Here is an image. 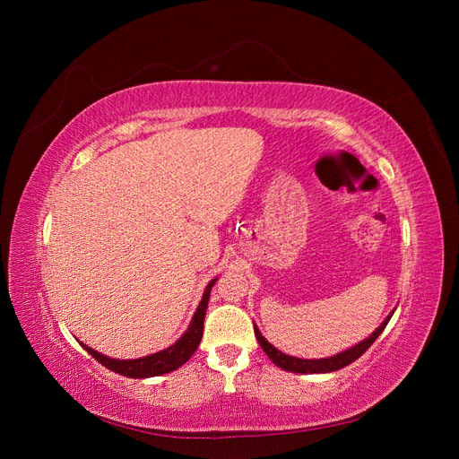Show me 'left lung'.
<instances>
[{"label":"left lung","mask_w":459,"mask_h":459,"mask_svg":"<svg viewBox=\"0 0 459 459\" xmlns=\"http://www.w3.org/2000/svg\"><path fill=\"white\" fill-rule=\"evenodd\" d=\"M394 310L381 322V325L370 336H367L363 342H359V344H355V346H351V348H348L341 353L331 355V357H324V359H299V357L286 355L281 350H277L275 346H272L266 339H264L260 329L256 325H255V334H256V341H258L260 348L266 351V355L272 359V363L277 365L279 368H282L286 372H296V374H327V372L341 370V368L351 365L353 360H357L360 355H363L376 342V339L383 333V329L387 327L389 320L394 315Z\"/></svg>","instance_id":"1"}]
</instances>
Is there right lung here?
I'll list each match as a JSON object with an SVG mask.
<instances>
[{
    "instance_id": "obj_1",
    "label": "right lung",
    "mask_w": 459,
    "mask_h": 459,
    "mask_svg": "<svg viewBox=\"0 0 459 459\" xmlns=\"http://www.w3.org/2000/svg\"><path fill=\"white\" fill-rule=\"evenodd\" d=\"M217 279H212L206 288L203 299L193 315L186 333L180 336V339L161 351L151 353L147 357H139V359H111L108 355H102L96 350L89 348L87 344L80 342L83 346V350H87L100 365H104L106 368L126 376V377H135V379H143V377H152V376H161V374H169L177 368H180L186 360H189V357L195 353L197 346L201 344L203 339V327H204V316H206V308H208V299H210V290L212 286L215 284Z\"/></svg>"
}]
</instances>
